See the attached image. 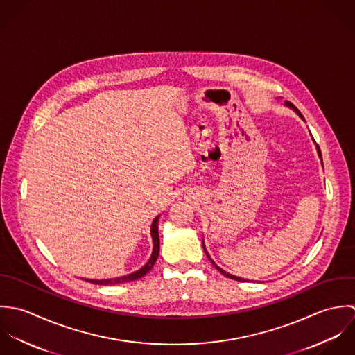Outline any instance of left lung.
<instances>
[{"label": "left lung", "instance_id": "obj_1", "mask_svg": "<svg viewBox=\"0 0 355 355\" xmlns=\"http://www.w3.org/2000/svg\"><path fill=\"white\" fill-rule=\"evenodd\" d=\"M285 104H286V105H288V107H291V108H293V110H295V111H296V112H297V114H299V115H300V116H302V114H300V112H299V111H297V108H296V107H295V105H293V104H292V103H289V101H285ZM302 118H303V116H302ZM317 149H318V155H320V157H321V150H320V146H318V145H317ZM207 257H209V255H207ZM210 261H211V258H210ZM211 262H213V261H211ZM213 265H214V266H215V268H216V269H218V270H219V272H220V273H222V275H223V276H226V277H229V279H232V280H239V282H243V279H240V277H236V276H232V275H229V273H226V272H225V270H222V269H220V268H218V266H216V265H215V263H214V262H213Z\"/></svg>", "mask_w": 355, "mask_h": 355}]
</instances>
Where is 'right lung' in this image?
<instances>
[{
    "label": "right lung",
    "instance_id": "add662e5",
    "mask_svg": "<svg viewBox=\"0 0 355 355\" xmlns=\"http://www.w3.org/2000/svg\"><path fill=\"white\" fill-rule=\"evenodd\" d=\"M157 219L159 216H156L152 222V226H150V234H152V240H153V251H152V255L149 258V261L142 266L140 270L132 273V275H128V276H123V277H118V279H110V280H86L89 283L100 284V285H115V284L128 283V282H135V280H139L141 279L142 276H145L150 269L152 266L155 265L156 259H157V255H159V233H157Z\"/></svg>",
    "mask_w": 355,
    "mask_h": 355
}]
</instances>
